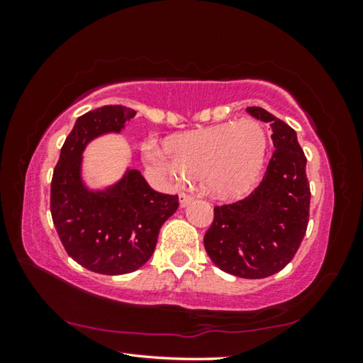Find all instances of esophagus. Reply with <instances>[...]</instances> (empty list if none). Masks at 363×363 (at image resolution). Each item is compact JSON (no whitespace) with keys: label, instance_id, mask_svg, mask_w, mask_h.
Segmentation results:
<instances>
[{"label":"esophagus","instance_id":"34e87169","mask_svg":"<svg viewBox=\"0 0 363 363\" xmlns=\"http://www.w3.org/2000/svg\"><path fill=\"white\" fill-rule=\"evenodd\" d=\"M195 199V196L192 195V194H189V192H181V195H179V203L182 205V206H186V205H189L190 201H192Z\"/></svg>","mask_w":363,"mask_h":363}]
</instances>
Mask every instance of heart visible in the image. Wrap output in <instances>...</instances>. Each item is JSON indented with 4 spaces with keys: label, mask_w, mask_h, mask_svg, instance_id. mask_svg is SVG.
Listing matches in <instances>:
<instances>
[{
    "label": "heart",
    "mask_w": 363,
    "mask_h": 363,
    "mask_svg": "<svg viewBox=\"0 0 363 363\" xmlns=\"http://www.w3.org/2000/svg\"><path fill=\"white\" fill-rule=\"evenodd\" d=\"M266 149L262 126L245 118L171 139L168 150L147 144L144 155L169 177H203L213 194L235 196L256 181Z\"/></svg>",
    "instance_id": "obj_1"
}]
</instances>
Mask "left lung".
Returning <instances> with one entry per match:
<instances>
[{
    "mask_svg": "<svg viewBox=\"0 0 363 363\" xmlns=\"http://www.w3.org/2000/svg\"><path fill=\"white\" fill-rule=\"evenodd\" d=\"M247 112L270 123L275 150L253 192L214 206L203 243L224 272L264 279L277 274L296 255L309 223L311 187L306 155L293 128L261 107H248Z\"/></svg>",
    "mask_w": 363,
    "mask_h": 363,
    "instance_id": "8db88e82",
    "label": "left lung"
}]
</instances>
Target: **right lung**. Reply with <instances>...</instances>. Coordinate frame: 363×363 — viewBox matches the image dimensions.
Returning a JSON list of instances; mask_svg holds the SVG:
<instances>
[{
	"instance_id": "add662e5",
	"label": "right lung",
	"mask_w": 363,
	"mask_h": 363,
	"mask_svg": "<svg viewBox=\"0 0 363 363\" xmlns=\"http://www.w3.org/2000/svg\"><path fill=\"white\" fill-rule=\"evenodd\" d=\"M136 110L104 106L77 120L60 149L51 182V216L64 248L79 266L104 275L138 270L155 251L158 232L179 206V196L153 190L138 169L106 192L84 187L79 176L86 144L120 133Z\"/></svg>"
}]
</instances>
